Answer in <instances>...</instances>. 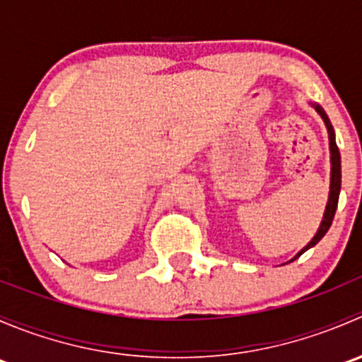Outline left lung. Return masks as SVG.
Returning <instances> with one entry per match:
<instances>
[{
    "instance_id": "8db88e82",
    "label": "left lung",
    "mask_w": 362,
    "mask_h": 362,
    "mask_svg": "<svg viewBox=\"0 0 362 362\" xmlns=\"http://www.w3.org/2000/svg\"><path fill=\"white\" fill-rule=\"evenodd\" d=\"M308 105H312V108H315V112L319 113L320 119L324 120V124H326V129H327V136H329V154H331L329 198H327L326 210H324V215H322V222H320V226H319V229H317V233H315V235H313V238L310 240V242L306 243V245L303 247V249L299 250L293 259H291V261L298 259L299 255L303 254V252H306L308 249H312V247H315L317 243H319L320 240H322V236L326 235L327 229H329L331 224H333L334 211H337V206H338L339 189H341V158H339V151H338V145H337V136H334L333 124H331L329 117H327V113L324 112V108L320 107V105H317V103H308Z\"/></svg>"
}]
</instances>
